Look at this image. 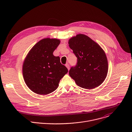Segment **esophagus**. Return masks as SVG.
Masks as SVG:
<instances>
[{
    "instance_id": "obj_1",
    "label": "esophagus",
    "mask_w": 132,
    "mask_h": 132,
    "mask_svg": "<svg viewBox=\"0 0 132 132\" xmlns=\"http://www.w3.org/2000/svg\"><path fill=\"white\" fill-rule=\"evenodd\" d=\"M65 66H66V67H67V68L68 69V70H69V64H66L65 65Z\"/></svg>"
}]
</instances>
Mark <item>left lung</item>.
I'll return each mask as SVG.
<instances>
[{
	"mask_svg": "<svg viewBox=\"0 0 132 132\" xmlns=\"http://www.w3.org/2000/svg\"><path fill=\"white\" fill-rule=\"evenodd\" d=\"M68 44L77 57L76 66L69 71V76L78 86L85 89H92L101 85L108 71V60L103 50L82 34L72 37Z\"/></svg>",
	"mask_w": 132,
	"mask_h": 132,
	"instance_id": "obj_1",
	"label": "left lung"
}]
</instances>
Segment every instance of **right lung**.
Returning <instances> with one entry per match:
<instances>
[{
  "mask_svg": "<svg viewBox=\"0 0 132 132\" xmlns=\"http://www.w3.org/2000/svg\"><path fill=\"white\" fill-rule=\"evenodd\" d=\"M60 42L57 39H43L33 46L25 58L22 66L24 80L36 94L46 95L54 91L68 72L59 56L53 54Z\"/></svg>",
  "mask_w": 132,
  "mask_h": 132,
  "instance_id": "add662e5",
  "label": "right lung"
}]
</instances>
